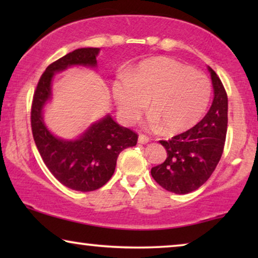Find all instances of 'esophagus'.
Wrapping results in <instances>:
<instances>
[{
	"instance_id": "esophagus-1",
	"label": "esophagus",
	"mask_w": 258,
	"mask_h": 258,
	"mask_svg": "<svg viewBox=\"0 0 258 258\" xmlns=\"http://www.w3.org/2000/svg\"><path fill=\"white\" fill-rule=\"evenodd\" d=\"M148 142H150V139L146 135H143V134H141L139 136V143L141 144H147Z\"/></svg>"
}]
</instances>
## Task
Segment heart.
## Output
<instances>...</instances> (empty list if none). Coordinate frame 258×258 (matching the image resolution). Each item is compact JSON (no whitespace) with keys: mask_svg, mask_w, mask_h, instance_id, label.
Here are the masks:
<instances>
[{"mask_svg":"<svg viewBox=\"0 0 258 258\" xmlns=\"http://www.w3.org/2000/svg\"><path fill=\"white\" fill-rule=\"evenodd\" d=\"M112 95L124 122L137 121L149 101V125L175 135L191 129L202 118L210 101L211 83L204 74L158 56L114 81Z\"/></svg>","mask_w":258,"mask_h":258,"instance_id":"1","label":"heart"}]
</instances>
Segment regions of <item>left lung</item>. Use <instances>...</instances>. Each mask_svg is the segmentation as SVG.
Segmentation results:
<instances>
[{
  "mask_svg": "<svg viewBox=\"0 0 258 258\" xmlns=\"http://www.w3.org/2000/svg\"><path fill=\"white\" fill-rule=\"evenodd\" d=\"M214 89L213 104L191 129L160 141L167 150L163 163L151 168V176L168 191L189 194L208 181L221 160L228 128V96L220 77L208 67Z\"/></svg>",
  "mask_w": 258,
  "mask_h": 258,
  "instance_id": "obj_1",
  "label": "left lung"
}]
</instances>
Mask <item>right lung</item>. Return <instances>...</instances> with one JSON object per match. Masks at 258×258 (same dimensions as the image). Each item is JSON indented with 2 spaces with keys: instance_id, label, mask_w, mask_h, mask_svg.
Segmentation results:
<instances>
[{
  "instance_id": "obj_1",
  "label": "right lung",
  "mask_w": 258,
  "mask_h": 258,
  "mask_svg": "<svg viewBox=\"0 0 258 258\" xmlns=\"http://www.w3.org/2000/svg\"><path fill=\"white\" fill-rule=\"evenodd\" d=\"M98 52V48H80L51 63L38 81L31 105V130L42 160L59 183L83 192L103 186L114 174L119 153L136 146L139 137L109 114L75 140L59 139L45 125L43 108L51 100L55 74L73 66L96 68Z\"/></svg>"
}]
</instances>
